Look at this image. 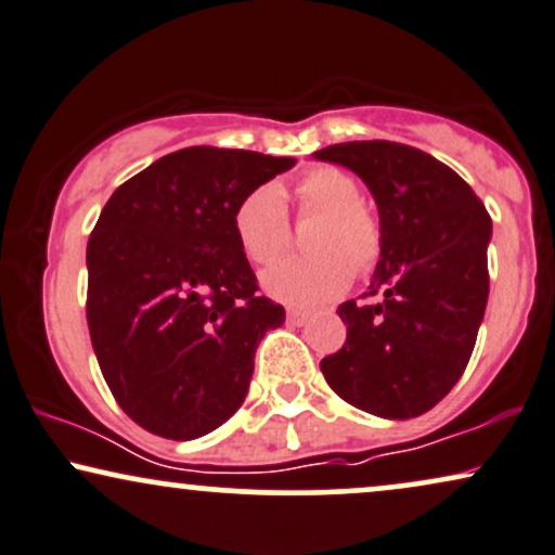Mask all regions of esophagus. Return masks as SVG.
Listing matches in <instances>:
<instances>
[{
  "label": "esophagus",
  "instance_id": "esophagus-1",
  "mask_svg": "<svg viewBox=\"0 0 555 555\" xmlns=\"http://www.w3.org/2000/svg\"><path fill=\"white\" fill-rule=\"evenodd\" d=\"M307 320H310V314H307V312L294 310V307H289V310H286V322H289V325H294V327L307 325Z\"/></svg>",
  "mask_w": 555,
  "mask_h": 555
}]
</instances>
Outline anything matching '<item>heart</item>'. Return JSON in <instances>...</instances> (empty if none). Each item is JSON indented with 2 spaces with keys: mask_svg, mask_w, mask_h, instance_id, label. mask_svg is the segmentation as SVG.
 Returning a JSON list of instances; mask_svg holds the SVG:
<instances>
[{
  "mask_svg": "<svg viewBox=\"0 0 555 555\" xmlns=\"http://www.w3.org/2000/svg\"><path fill=\"white\" fill-rule=\"evenodd\" d=\"M301 215H320L307 258H282L263 271V289L297 307L325 305L348 289L353 269L369 273L382 258V225L361 205L359 181L338 166L307 168L294 184ZM233 233L250 263H269L289 243V215L276 184L250 189L233 212Z\"/></svg>",
  "mask_w": 555,
  "mask_h": 555,
  "instance_id": "1",
  "label": "heart"
}]
</instances>
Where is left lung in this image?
I'll list each match as a JSON object with an SVG mask.
<instances>
[{
  "mask_svg": "<svg viewBox=\"0 0 555 555\" xmlns=\"http://www.w3.org/2000/svg\"><path fill=\"white\" fill-rule=\"evenodd\" d=\"M314 158L366 181L384 241L369 286L378 299L338 307L348 335L338 353L320 361L322 376L340 399L376 417L423 415L472 359L489 297L492 217L453 168L412 145L353 140Z\"/></svg>",
  "mask_w": 555,
  "mask_h": 555,
  "instance_id": "obj_1",
  "label": "left lung"
}]
</instances>
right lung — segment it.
<instances>
[{
  "label": "right lung",
  "instance_id": "right-lung-1",
  "mask_svg": "<svg viewBox=\"0 0 555 555\" xmlns=\"http://www.w3.org/2000/svg\"><path fill=\"white\" fill-rule=\"evenodd\" d=\"M294 166L194 145L115 189L87 245V322L112 397L168 440L202 438L248 395L254 356L284 307L258 292L233 233L250 189Z\"/></svg>",
  "mask_w": 555,
  "mask_h": 555
}]
</instances>
